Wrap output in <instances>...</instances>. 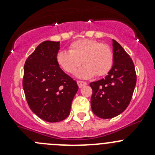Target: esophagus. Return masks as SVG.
<instances>
[{"instance_id": "obj_1", "label": "esophagus", "mask_w": 155, "mask_h": 155, "mask_svg": "<svg viewBox=\"0 0 155 155\" xmlns=\"http://www.w3.org/2000/svg\"><path fill=\"white\" fill-rule=\"evenodd\" d=\"M77 83H78V87L80 88H81L82 87H84V86H85L87 84V83L85 81H78Z\"/></svg>"}]
</instances>
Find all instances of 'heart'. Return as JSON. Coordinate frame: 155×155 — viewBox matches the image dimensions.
I'll return each mask as SVG.
<instances>
[{"label":"heart","instance_id":"1","mask_svg":"<svg viewBox=\"0 0 155 155\" xmlns=\"http://www.w3.org/2000/svg\"><path fill=\"white\" fill-rule=\"evenodd\" d=\"M59 66L67 73H75L79 78H91L96 74L103 76L110 71L113 54L110 47L93 39H79L72 42L70 51L59 52L57 56Z\"/></svg>","mask_w":155,"mask_h":155}]
</instances>
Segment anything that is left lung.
I'll return each mask as SVG.
<instances>
[{
	"mask_svg": "<svg viewBox=\"0 0 155 155\" xmlns=\"http://www.w3.org/2000/svg\"><path fill=\"white\" fill-rule=\"evenodd\" d=\"M113 64L105 78L90 83L91 110L102 119L122 113L130 102L137 82L132 59L120 43L113 39Z\"/></svg>",
	"mask_w": 155,
	"mask_h": 155,
	"instance_id": "1",
	"label": "left lung"
}]
</instances>
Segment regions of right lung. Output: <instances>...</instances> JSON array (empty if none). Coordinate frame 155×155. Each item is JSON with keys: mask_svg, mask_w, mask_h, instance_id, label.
Segmentation results:
<instances>
[{"mask_svg": "<svg viewBox=\"0 0 155 155\" xmlns=\"http://www.w3.org/2000/svg\"><path fill=\"white\" fill-rule=\"evenodd\" d=\"M60 42L44 41L27 58L22 86L28 106L50 123L65 120L78 90L77 82L63 71L57 61Z\"/></svg>", "mask_w": 155, "mask_h": 155, "instance_id": "1", "label": "right lung"}]
</instances>
